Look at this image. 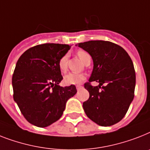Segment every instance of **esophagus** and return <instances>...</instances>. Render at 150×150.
<instances>
[{"label": "esophagus", "instance_id": "obj_1", "mask_svg": "<svg viewBox=\"0 0 150 150\" xmlns=\"http://www.w3.org/2000/svg\"><path fill=\"white\" fill-rule=\"evenodd\" d=\"M76 88H77L78 91H79V90L82 88V86H76Z\"/></svg>", "mask_w": 150, "mask_h": 150}]
</instances>
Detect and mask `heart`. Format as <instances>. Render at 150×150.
Returning a JSON list of instances; mask_svg holds the SVG:
<instances>
[{
    "mask_svg": "<svg viewBox=\"0 0 150 150\" xmlns=\"http://www.w3.org/2000/svg\"><path fill=\"white\" fill-rule=\"evenodd\" d=\"M77 55L81 60V62L86 64L88 61L91 60L90 54L84 50H79L77 52ZM58 68L62 72H65L67 70V56L64 55L60 58L58 62ZM86 79V75L84 74L78 73H69L64 77V81L66 85H79Z\"/></svg>",
    "mask_w": 150,
    "mask_h": 150,
    "instance_id": "1",
    "label": "heart"
}]
</instances>
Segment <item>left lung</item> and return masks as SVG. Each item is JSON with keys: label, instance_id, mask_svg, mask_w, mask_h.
<instances>
[{"label": "left lung", "instance_id": "obj_1", "mask_svg": "<svg viewBox=\"0 0 150 150\" xmlns=\"http://www.w3.org/2000/svg\"><path fill=\"white\" fill-rule=\"evenodd\" d=\"M78 46L93 61L89 82L85 84L89 98L83 103L84 111L99 126H112L125 116L134 98L136 72L132 59L122 47L110 41H89ZM91 81L99 86H92Z\"/></svg>", "mask_w": 150, "mask_h": 150}]
</instances>
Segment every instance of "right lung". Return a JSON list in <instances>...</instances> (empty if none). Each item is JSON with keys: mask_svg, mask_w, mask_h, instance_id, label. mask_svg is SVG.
<instances>
[{"mask_svg": "<svg viewBox=\"0 0 150 150\" xmlns=\"http://www.w3.org/2000/svg\"><path fill=\"white\" fill-rule=\"evenodd\" d=\"M71 46L43 44L29 48L16 64L12 86L14 100L24 118L38 127H47L62 115L69 98L77 92L74 85L62 87L58 62Z\"/></svg>", "mask_w": 150, "mask_h": 150, "instance_id": "add662e5", "label": "right lung"}]
</instances>
